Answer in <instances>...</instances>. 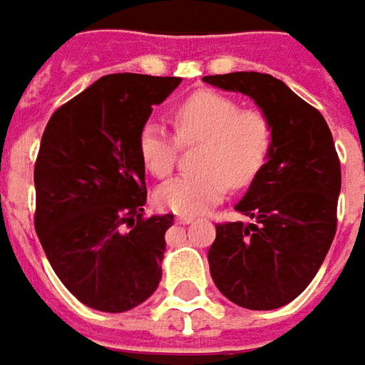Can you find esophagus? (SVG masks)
<instances>
[{
    "label": "esophagus",
    "mask_w": 365,
    "mask_h": 365,
    "mask_svg": "<svg viewBox=\"0 0 365 365\" xmlns=\"http://www.w3.org/2000/svg\"><path fill=\"white\" fill-rule=\"evenodd\" d=\"M192 221H195V217H190V215H178L176 217V223H180V225H189Z\"/></svg>",
    "instance_id": "1"
}]
</instances>
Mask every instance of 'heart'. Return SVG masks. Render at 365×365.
Wrapping results in <instances>:
<instances>
[{
	"instance_id": "obj_1",
	"label": "heart",
	"mask_w": 365,
	"mask_h": 365,
	"mask_svg": "<svg viewBox=\"0 0 365 365\" xmlns=\"http://www.w3.org/2000/svg\"><path fill=\"white\" fill-rule=\"evenodd\" d=\"M180 142H203L201 173L180 175L156 190V205L178 215H199L219 203L227 187L250 185L268 160L272 125L256 109L215 91H197L173 113ZM178 140L160 123H146L140 133V158L148 173L168 176L178 158Z\"/></svg>"
}]
</instances>
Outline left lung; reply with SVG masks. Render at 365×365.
I'll use <instances>...</instances> for the list:
<instances>
[{
	"mask_svg": "<svg viewBox=\"0 0 365 365\" xmlns=\"http://www.w3.org/2000/svg\"><path fill=\"white\" fill-rule=\"evenodd\" d=\"M250 97L272 125V148L235 211L252 223L215 225L209 270L230 301L272 311L319 272L337 227L341 168L327 121L280 78L262 73L203 77Z\"/></svg>",
	"mask_w": 365,
	"mask_h": 365,
	"instance_id": "1",
	"label": "left lung"
}]
</instances>
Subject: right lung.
Wrapping results in <instances>:
<instances>
[{"mask_svg": "<svg viewBox=\"0 0 365 365\" xmlns=\"http://www.w3.org/2000/svg\"><path fill=\"white\" fill-rule=\"evenodd\" d=\"M180 81L101 77L58 107L42 133L36 233L64 287L95 311H130L160 284L164 233L175 217H144L140 133Z\"/></svg>", "mask_w": 365, "mask_h": 365, "instance_id": "add662e5", "label": "right lung"}]
</instances>
